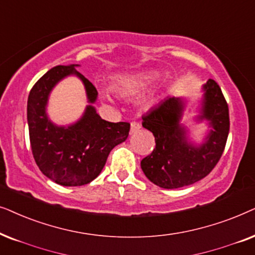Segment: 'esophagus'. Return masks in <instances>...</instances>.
I'll return each mask as SVG.
<instances>
[{"label":"esophagus","mask_w":255,"mask_h":255,"mask_svg":"<svg viewBox=\"0 0 255 255\" xmlns=\"http://www.w3.org/2000/svg\"><path fill=\"white\" fill-rule=\"evenodd\" d=\"M140 128H141V125L138 124V122H136V121L131 122V124H130V134L136 133L137 130H140Z\"/></svg>","instance_id":"1"}]
</instances>
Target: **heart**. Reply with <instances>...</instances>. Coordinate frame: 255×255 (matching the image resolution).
I'll list each match as a JSON object with an SVG mask.
<instances>
[{"mask_svg":"<svg viewBox=\"0 0 255 255\" xmlns=\"http://www.w3.org/2000/svg\"><path fill=\"white\" fill-rule=\"evenodd\" d=\"M155 79L156 74L154 73H136L130 74V76H122L119 77L114 83V88L120 96L127 97L140 92L141 90L150 85ZM103 96L105 99H110L108 93L104 92Z\"/></svg>","mask_w":255,"mask_h":255,"instance_id":"obj_1","label":"heart"}]
</instances>
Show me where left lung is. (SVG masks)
Listing matches in <instances>:
<instances>
[{"instance_id": "8db88e82", "label": "left lung", "mask_w": 255, "mask_h": 255, "mask_svg": "<svg viewBox=\"0 0 255 255\" xmlns=\"http://www.w3.org/2000/svg\"><path fill=\"white\" fill-rule=\"evenodd\" d=\"M202 108L197 121L211 128L202 144L188 138L181 124L185 103L169 97L142 117V126L155 136V149L141 161L149 181L163 189H177L201 181L222 157L230 130L229 106L219 85L209 79L203 85Z\"/></svg>"}]
</instances>
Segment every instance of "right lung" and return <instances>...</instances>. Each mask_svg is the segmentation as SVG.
Here are the masks:
<instances>
[{
  "label": "right lung",
  "instance_id": "right-lung-1",
  "mask_svg": "<svg viewBox=\"0 0 255 255\" xmlns=\"http://www.w3.org/2000/svg\"><path fill=\"white\" fill-rule=\"evenodd\" d=\"M79 65H58L47 71L30 91L28 126L33 158L40 171L57 184L80 186L97 178L115 145L129 134L128 122L103 120L92 105L83 117L67 127L57 126L47 118L46 105L52 88L60 80L76 76L83 81L87 100L94 104L97 88L74 69Z\"/></svg>",
  "mask_w": 255,
  "mask_h": 255
}]
</instances>
